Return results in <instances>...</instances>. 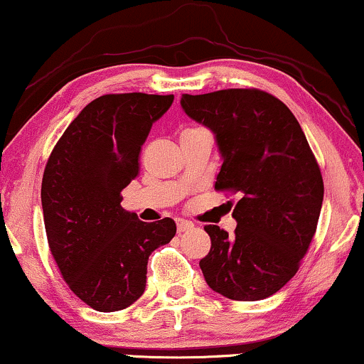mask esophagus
<instances>
[{
	"label": "esophagus",
	"instance_id": "34e87169",
	"mask_svg": "<svg viewBox=\"0 0 364 364\" xmlns=\"http://www.w3.org/2000/svg\"><path fill=\"white\" fill-rule=\"evenodd\" d=\"M176 227H178V233H183V232H188V230H191L195 225L191 222H188V220H181L178 218L176 220Z\"/></svg>",
	"mask_w": 364,
	"mask_h": 364
}]
</instances>
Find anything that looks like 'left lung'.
<instances>
[{
	"instance_id": "1",
	"label": "left lung",
	"mask_w": 364,
	"mask_h": 364,
	"mask_svg": "<svg viewBox=\"0 0 364 364\" xmlns=\"http://www.w3.org/2000/svg\"><path fill=\"white\" fill-rule=\"evenodd\" d=\"M181 107L216 134L215 190L240 193L232 237L206 225V284L232 301H260L291 280L309 250L324 198L319 164L291 109L260 89L183 94Z\"/></svg>"
}]
</instances>
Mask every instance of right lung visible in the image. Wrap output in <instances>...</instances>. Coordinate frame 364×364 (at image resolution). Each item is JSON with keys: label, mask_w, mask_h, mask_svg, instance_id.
Wrapping results in <instances>:
<instances>
[{"label": "right lung", "mask_w": 364, "mask_h": 364, "mask_svg": "<svg viewBox=\"0 0 364 364\" xmlns=\"http://www.w3.org/2000/svg\"><path fill=\"white\" fill-rule=\"evenodd\" d=\"M174 95H100L70 122L50 154L41 206L50 252L70 291L92 309L134 304L146 289L148 260L176 223H144L121 206L139 174L141 146Z\"/></svg>", "instance_id": "1"}]
</instances>
